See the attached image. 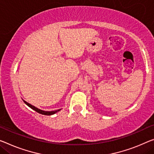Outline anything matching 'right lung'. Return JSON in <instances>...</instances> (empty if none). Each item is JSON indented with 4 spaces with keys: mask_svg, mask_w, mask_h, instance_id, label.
Returning <instances> with one entry per match:
<instances>
[{
    "mask_svg": "<svg viewBox=\"0 0 154 154\" xmlns=\"http://www.w3.org/2000/svg\"><path fill=\"white\" fill-rule=\"evenodd\" d=\"M23 101H24V103L26 104V105H27V106H29V107L30 108H32L33 110L36 111V112L39 113H41V114H42V115L50 116V115L54 114V113H56V112H59V111L60 110V109H58V110H56V111H53V112H45V111H42V110H41V109H39L36 108V107H34V106L32 105H31V104L27 103V102L25 101V100H23Z\"/></svg>",
    "mask_w": 154,
    "mask_h": 154,
    "instance_id": "right-lung-1",
    "label": "right lung"
}]
</instances>
